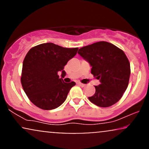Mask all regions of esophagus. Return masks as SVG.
<instances>
[{
	"label": "esophagus",
	"instance_id": "1",
	"mask_svg": "<svg viewBox=\"0 0 149 149\" xmlns=\"http://www.w3.org/2000/svg\"><path fill=\"white\" fill-rule=\"evenodd\" d=\"M77 84H78L80 87H85V84H83V83H78Z\"/></svg>",
	"mask_w": 149,
	"mask_h": 149
}]
</instances>
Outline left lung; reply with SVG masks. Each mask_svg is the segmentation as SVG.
I'll list each match as a JSON object with an SVG mask.
<instances>
[{
	"label": "left lung",
	"instance_id": "left-lung-1",
	"mask_svg": "<svg viewBox=\"0 0 149 149\" xmlns=\"http://www.w3.org/2000/svg\"><path fill=\"white\" fill-rule=\"evenodd\" d=\"M91 66V73L100 84L89 100L100 107H109L120 100L129 83L130 64L122 49L100 41L81 47L78 52Z\"/></svg>",
	"mask_w": 149,
	"mask_h": 149
}]
</instances>
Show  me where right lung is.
Wrapping results in <instances>:
<instances>
[{
    "instance_id": "right-lung-1",
    "label": "right lung",
    "mask_w": 149,
    "mask_h": 149,
    "mask_svg": "<svg viewBox=\"0 0 149 149\" xmlns=\"http://www.w3.org/2000/svg\"><path fill=\"white\" fill-rule=\"evenodd\" d=\"M78 47L66 48L47 42L30 49L24 59L21 83L29 100L40 109L52 110L64 102L75 82L66 83L64 66L76 54Z\"/></svg>"
}]
</instances>
